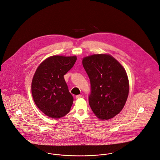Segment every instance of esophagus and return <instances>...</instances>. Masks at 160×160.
<instances>
[{
    "label": "esophagus",
    "instance_id": "obj_1",
    "mask_svg": "<svg viewBox=\"0 0 160 160\" xmlns=\"http://www.w3.org/2000/svg\"><path fill=\"white\" fill-rule=\"evenodd\" d=\"M82 95L81 94H79V95H77L76 96V99H80V98H82Z\"/></svg>",
    "mask_w": 160,
    "mask_h": 160
}]
</instances>
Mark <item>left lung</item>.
<instances>
[{
    "label": "left lung",
    "mask_w": 160,
    "mask_h": 160,
    "mask_svg": "<svg viewBox=\"0 0 160 160\" xmlns=\"http://www.w3.org/2000/svg\"><path fill=\"white\" fill-rule=\"evenodd\" d=\"M82 65L91 82L89 104L101 120L117 115L127 101L129 83L123 67L109 54H98L82 59Z\"/></svg>",
    "instance_id": "left-lung-1"
}]
</instances>
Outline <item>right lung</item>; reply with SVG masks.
Here are the masks:
<instances>
[{"label":"right lung","mask_w":160,"mask_h":160,"mask_svg":"<svg viewBox=\"0 0 160 160\" xmlns=\"http://www.w3.org/2000/svg\"><path fill=\"white\" fill-rule=\"evenodd\" d=\"M76 59V56H53L37 69L32 82V96L36 106L46 115L59 118L70 111L74 99L64 76Z\"/></svg>","instance_id":"add662e5"}]
</instances>
